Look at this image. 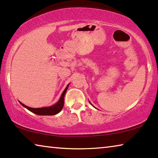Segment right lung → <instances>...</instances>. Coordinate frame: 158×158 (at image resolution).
Listing matches in <instances>:
<instances>
[{
    "label": "right lung",
    "instance_id": "1",
    "mask_svg": "<svg viewBox=\"0 0 158 158\" xmlns=\"http://www.w3.org/2000/svg\"><path fill=\"white\" fill-rule=\"evenodd\" d=\"M69 84L67 85L65 89L64 90L63 93L62 94V96L60 98L59 101L57 102L56 104H55L54 106H51V107H41V108H32V107H29L28 106H25L23 103L22 104V106L26 107L27 110H29V111H31L34 114H39V115H54L58 113V112L62 110V107L64 106V95H65V93L68 88Z\"/></svg>",
    "mask_w": 158,
    "mask_h": 158
}]
</instances>
